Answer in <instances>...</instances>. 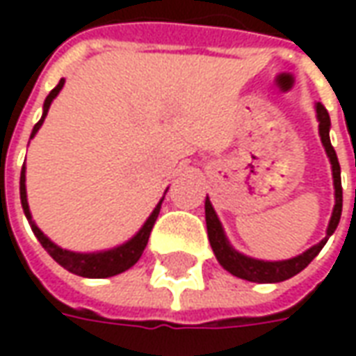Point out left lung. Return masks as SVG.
Masks as SVG:
<instances>
[{
	"label": "left lung",
	"mask_w": 356,
	"mask_h": 356,
	"mask_svg": "<svg viewBox=\"0 0 356 356\" xmlns=\"http://www.w3.org/2000/svg\"><path fill=\"white\" fill-rule=\"evenodd\" d=\"M63 88H65V78H60V81L57 83V88L47 95V99L43 102V114L42 118H40V122L34 125L30 139H34L35 133L40 131V127H42L43 122H45V116H47V112H49L51 102L57 99V95L60 93V89ZM28 143H30V140H28ZM162 202L163 198H160V202L156 204V208L152 209V213L148 216L147 221L143 223V227H140L139 231L135 232L129 240H125V242H122V244H118V246L114 248H108V250H99V252H72V250H66V248L55 244V242L35 225V221L32 219V211H30V206H28L26 196V158H24L22 170H20V204H22L24 216H26L28 223L32 227V232L35 234V238L40 240V244L43 246V250H45L60 267H65L66 270H70L74 275L83 276V278H108V276H116L120 275V273L127 270V268H131L135 263L139 261L140 254H143V250L147 246L150 231H152V225H154L156 217L160 213Z\"/></svg>",
	"instance_id": "1"
}]
</instances>
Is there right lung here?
Masks as SVG:
<instances>
[{"instance_id":"1","label":"right lung","mask_w":356,"mask_h":356,"mask_svg":"<svg viewBox=\"0 0 356 356\" xmlns=\"http://www.w3.org/2000/svg\"><path fill=\"white\" fill-rule=\"evenodd\" d=\"M316 112L324 116V124L328 125V116H326V112H324L321 106H316ZM326 147H328L330 152L332 177H334V188H336V206H334V211H332V217H330L328 229H326V238H322L316 246L309 248L307 252H303V254L298 255V257H293L290 261H257V259H252V257H246V255L234 252L231 248V244H229L227 236H225L223 227H221V223H219V219H217L216 216V209L211 206V202L206 198V223H208V234L209 236H211V234H217V240L221 242L219 248L223 246V253L225 254V258L222 257V254H217V259H219V263H221L229 273H232L234 276H238V278H244V280H250V282H280V280H286V278H290V276L301 273V270L318 255V252L324 248V244L328 242L330 236H332L334 231L337 229L339 217H341V206H343V198H341V179H339V163H337V158L334 156V152L330 150V145H326ZM213 222L216 223V233L211 232ZM209 224L212 225L211 227H209Z\"/></svg>"}]
</instances>
